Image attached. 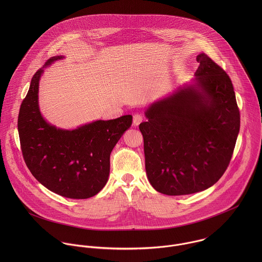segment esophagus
Wrapping results in <instances>:
<instances>
[{
	"label": "esophagus",
	"mask_w": 262,
	"mask_h": 262,
	"mask_svg": "<svg viewBox=\"0 0 262 262\" xmlns=\"http://www.w3.org/2000/svg\"><path fill=\"white\" fill-rule=\"evenodd\" d=\"M142 120H143V117H142V115H140V114H135V115L133 116V124H134L135 126H138V125L142 122Z\"/></svg>",
	"instance_id": "esophagus-1"
}]
</instances>
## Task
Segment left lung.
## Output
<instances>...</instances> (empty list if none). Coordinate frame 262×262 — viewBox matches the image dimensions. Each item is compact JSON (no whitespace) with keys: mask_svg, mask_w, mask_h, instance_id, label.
Here are the masks:
<instances>
[{"mask_svg":"<svg viewBox=\"0 0 262 262\" xmlns=\"http://www.w3.org/2000/svg\"><path fill=\"white\" fill-rule=\"evenodd\" d=\"M194 83L152 104L143 135L145 169L151 186L167 195L190 194L215 185L224 174L240 129L232 81L207 54Z\"/></svg>","mask_w":262,"mask_h":262,"instance_id":"8db88e82","label":"left lung"}]
</instances>
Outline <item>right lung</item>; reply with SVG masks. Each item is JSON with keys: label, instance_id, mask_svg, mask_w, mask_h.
Wrapping results in <instances>:
<instances>
[{"label": "right lung", "instance_id": "obj_1", "mask_svg": "<svg viewBox=\"0 0 262 262\" xmlns=\"http://www.w3.org/2000/svg\"><path fill=\"white\" fill-rule=\"evenodd\" d=\"M63 58L54 56L44 68ZM40 69L33 75L18 116V131L25 163L33 177L49 190L70 199H88L108 182L110 154L132 124V116L99 120L74 130L47 123L38 106Z\"/></svg>", "mask_w": 262, "mask_h": 262}]
</instances>
